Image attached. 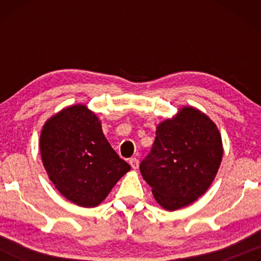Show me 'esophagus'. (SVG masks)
Wrapping results in <instances>:
<instances>
[{
	"label": "esophagus",
	"mask_w": 261,
	"mask_h": 261,
	"mask_svg": "<svg viewBox=\"0 0 261 261\" xmlns=\"http://www.w3.org/2000/svg\"><path fill=\"white\" fill-rule=\"evenodd\" d=\"M128 163H130V166L133 167L134 169H137V167H139V160H137L136 157H133L128 160Z\"/></svg>",
	"instance_id": "esophagus-1"
}]
</instances>
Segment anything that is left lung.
Returning <instances> with one entry per match:
<instances>
[{
  "mask_svg": "<svg viewBox=\"0 0 261 261\" xmlns=\"http://www.w3.org/2000/svg\"><path fill=\"white\" fill-rule=\"evenodd\" d=\"M223 149L218 128L194 108H182L173 120L158 125L149 153L140 163L143 179L162 207L174 211L207 190Z\"/></svg>",
  "mask_w": 261,
  "mask_h": 261,
  "instance_id": "1",
  "label": "left lung"
}]
</instances>
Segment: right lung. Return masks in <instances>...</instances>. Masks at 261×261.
<instances>
[{
  "label": "right lung",
  "mask_w": 261,
  "mask_h": 261,
  "mask_svg": "<svg viewBox=\"0 0 261 261\" xmlns=\"http://www.w3.org/2000/svg\"><path fill=\"white\" fill-rule=\"evenodd\" d=\"M40 151L50 180L66 199L83 207L97 206L130 170L85 106L56 114L44 125Z\"/></svg>",
  "instance_id": "add662e5"
}]
</instances>
